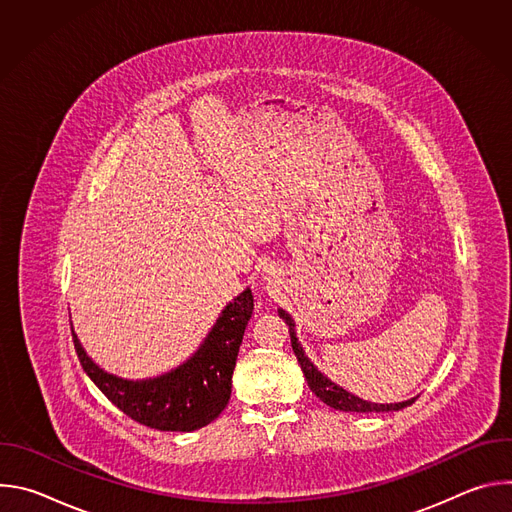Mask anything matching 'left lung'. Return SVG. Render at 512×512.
<instances>
[{"label":"left lung","mask_w":512,"mask_h":512,"mask_svg":"<svg viewBox=\"0 0 512 512\" xmlns=\"http://www.w3.org/2000/svg\"><path fill=\"white\" fill-rule=\"evenodd\" d=\"M279 318L285 320V324L289 326V336H291V348H294L296 356H298V362L300 367L304 371V377L308 381V387L310 391L320 397V401H324L326 405H330L332 409H338V411H354V413H371V411H399L403 407H409L413 399H407V401H401V403H373V401H364L356 395H352L350 391L342 389L340 385L332 383L324 373L318 371L316 364L308 358V354L304 352V346L300 344L298 336H296V322L294 318H291L285 310H277Z\"/></svg>","instance_id":"1"}]
</instances>
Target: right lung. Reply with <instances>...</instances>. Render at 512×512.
<instances>
[{"label": "right lung", "instance_id": "right-lung-1", "mask_svg": "<svg viewBox=\"0 0 512 512\" xmlns=\"http://www.w3.org/2000/svg\"><path fill=\"white\" fill-rule=\"evenodd\" d=\"M251 314L253 294L247 287L225 306L186 362L154 379L133 381L107 373L87 354L75 330L72 340L89 379L133 421L160 431H194L221 415L231 399L233 371Z\"/></svg>", "mask_w": 512, "mask_h": 512}]
</instances>
